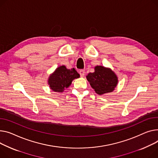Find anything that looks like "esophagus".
<instances>
[{
    "label": "esophagus",
    "instance_id": "1",
    "mask_svg": "<svg viewBox=\"0 0 158 158\" xmlns=\"http://www.w3.org/2000/svg\"><path fill=\"white\" fill-rule=\"evenodd\" d=\"M79 74H80L81 77H84L85 75V71L84 70H79Z\"/></svg>",
    "mask_w": 158,
    "mask_h": 158
}]
</instances>
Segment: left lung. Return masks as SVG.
<instances>
[{
  "label": "left lung",
  "mask_w": 158,
  "mask_h": 158,
  "mask_svg": "<svg viewBox=\"0 0 158 158\" xmlns=\"http://www.w3.org/2000/svg\"><path fill=\"white\" fill-rule=\"evenodd\" d=\"M86 78L91 86L100 95L113 91L118 82L113 71L102 66L94 67V72L89 73Z\"/></svg>",
  "instance_id": "left-lung-1"
}]
</instances>
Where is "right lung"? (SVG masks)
Instances as JSON below:
<instances>
[{"label": "right lung", "instance_id": "obj_1", "mask_svg": "<svg viewBox=\"0 0 158 158\" xmlns=\"http://www.w3.org/2000/svg\"><path fill=\"white\" fill-rule=\"evenodd\" d=\"M79 74L74 69H67L65 66L62 65L57 68L55 72L49 76L48 83L51 89L55 92H63L67 88L72 81L79 77Z\"/></svg>", "mask_w": 158, "mask_h": 158}]
</instances>
